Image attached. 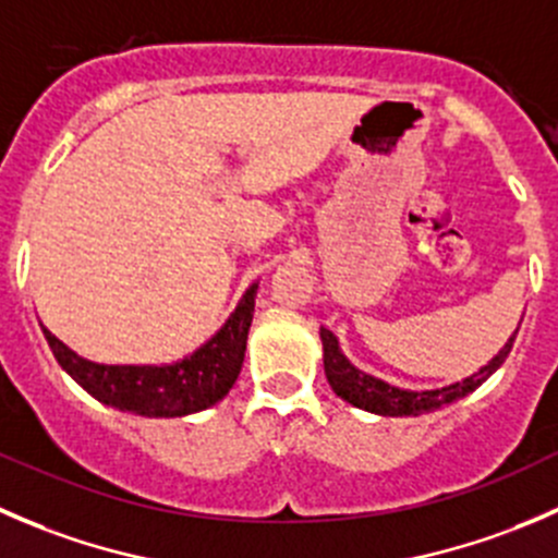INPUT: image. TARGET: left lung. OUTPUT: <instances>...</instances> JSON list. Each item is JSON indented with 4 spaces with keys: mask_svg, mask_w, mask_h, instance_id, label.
<instances>
[{
    "mask_svg": "<svg viewBox=\"0 0 558 558\" xmlns=\"http://www.w3.org/2000/svg\"><path fill=\"white\" fill-rule=\"evenodd\" d=\"M518 333V328H515ZM515 333L505 341L499 352L485 363L480 372L469 374L461 383H450L445 388L434 390H407L399 385H390L385 379L374 377V374L361 372L355 363H350V357L341 352L339 339L330 333L328 328H319V339H323V363H325V377H328L330 388L339 399H344L347 404L357 407V410L374 412V415L385 417H407V415H423V412H434L445 404H453V401L464 399V396L477 390L496 368L505 363V357L510 355L512 341Z\"/></svg>",
    "mask_w": 558,
    "mask_h": 558,
    "instance_id": "left-lung-1",
    "label": "left lung"
}]
</instances>
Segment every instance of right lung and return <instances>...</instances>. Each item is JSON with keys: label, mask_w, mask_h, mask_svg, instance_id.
<instances>
[{"label": "right lung", "mask_w": 558, "mask_h": 558, "mask_svg": "<svg viewBox=\"0 0 558 558\" xmlns=\"http://www.w3.org/2000/svg\"><path fill=\"white\" fill-rule=\"evenodd\" d=\"M257 287L260 281L246 287L211 339L173 363H97L70 350L46 325L40 328L59 366L99 404L141 417H186L219 404L239 379Z\"/></svg>", "instance_id": "right-lung-1"}]
</instances>
